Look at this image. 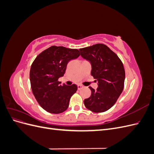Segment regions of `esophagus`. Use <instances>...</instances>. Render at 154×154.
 <instances>
[{
	"instance_id": "1",
	"label": "esophagus",
	"mask_w": 154,
	"mask_h": 154,
	"mask_svg": "<svg viewBox=\"0 0 154 154\" xmlns=\"http://www.w3.org/2000/svg\"><path fill=\"white\" fill-rule=\"evenodd\" d=\"M77 87H78V90H80L81 88H82L83 87V86L82 85H78Z\"/></svg>"
}]
</instances>
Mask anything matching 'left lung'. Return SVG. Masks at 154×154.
Instances as JSON below:
<instances>
[{"instance_id": "left-lung-1", "label": "left lung", "mask_w": 154, "mask_h": 154, "mask_svg": "<svg viewBox=\"0 0 154 154\" xmlns=\"http://www.w3.org/2000/svg\"><path fill=\"white\" fill-rule=\"evenodd\" d=\"M82 57L91 63V75L98 87H91V95L84 100L86 108L94 112H103L117 101L124 88L125 71L122 60L109 47L97 44L81 48Z\"/></svg>"}]
</instances>
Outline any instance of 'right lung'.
I'll return each instance as SVG.
<instances>
[{
    "instance_id": "1",
    "label": "right lung",
    "mask_w": 154,
    "mask_h": 154,
    "mask_svg": "<svg viewBox=\"0 0 154 154\" xmlns=\"http://www.w3.org/2000/svg\"><path fill=\"white\" fill-rule=\"evenodd\" d=\"M79 56L78 49L53 45L42 51L32 62L29 72L32 94L48 112L60 114L67 109L78 87L74 84L61 85L58 78L63 76L70 60Z\"/></svg>"
}]
</instances>
